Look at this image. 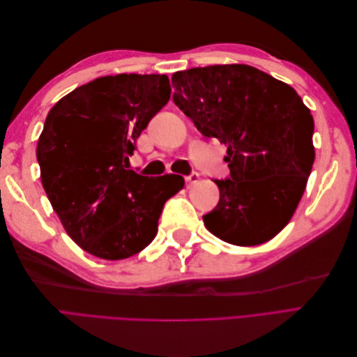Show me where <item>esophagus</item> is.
<instances>
[{
  "instance_id": "esophagus-1",
  "label": "esophagus",
  "mask_w": 357,
  "mask_h": 357,
  "mask_svg": "<svg viewBox=\"0 0 357 357\" xmlns=\"http://www.w3.org/2000/svg\"><path fill=\"white\" fill-rule=\"evenodd\" d=\"M185 180H186V185H188V186H192V185H195V183H198L199 174H198V172L193 171L192 174H189V176L185 177Z\"/></svg>"
}]
</instances>
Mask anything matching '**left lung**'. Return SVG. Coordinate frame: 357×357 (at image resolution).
Returning a JSON list of instances; mask_svg holds the SVG:
<instances>
[{
    "mask_svg": "<svg viewBox=\"0 0 357 357\" xmlns=\"http://www.w3.org/2000/svg\"><path fill=\"white\" fill-rule=\"evenodd\" d=\"M176 105L205 137L228 147L231 177L215 180L218 207L202 215L222 241L266 243L304 195L314 164V121L289 84L244 63L172 74Z\"/></svg>",
    "mask_w": 357,
    "mask_h": 357,
    "instance_id": "1",
    "label": "left lung"
}]
</instances>
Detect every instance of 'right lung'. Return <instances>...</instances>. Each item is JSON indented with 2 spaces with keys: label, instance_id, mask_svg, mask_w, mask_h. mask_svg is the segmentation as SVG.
<instances>
[{
  "label": "right lung",
  "instance_id": "add662e5",
  "mask_svg": "<svg viewBox=\"0 0 357 357\" xmlns=\"http://www.w3.org/2000/svg\"><path fill=\"white\" fill-rule=\"evenodd\" d=\"M171 95L165 74L95 79L61 98L38 138L43 188L71 240L84 252L119 261L158 234L165 202L181 176L146 177L129 169L135 142Z\"/></svg>",
  "mask_w": 357,
  "mask_h": 357
}]
</instances>
